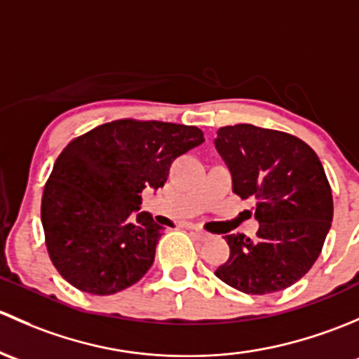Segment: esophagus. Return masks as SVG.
Instances as JSON below:
<instances>
[{"label": "esophagus", "mask_w": 359, "mask_h": 359, "mask_svg": "<svg viewBox=\"0 0 359 359\" xmlns=\"http://www.w3.org/2000/svg\"><path fill=\"white\" fill-rule=\"evenodd\" d=\"M188 230L195 231V233L198 235V238H201V240H207V238H210V233H207V231L204 230V228H201V226H195V224H191V226H188Z\"/></svg>", "instance_id": "obj_1"}]
</instances>
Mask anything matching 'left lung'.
Masks as SVG:
<instances>
[{"instance_id": "1", "label": "left lung", "mask_w": 359, "mask_h": 359, "mask_svg": "<svg viewBox=\"0 0 359 359\" xmlns=\"http://www.w3.org/2000/svg\"><path fill=\"white\" fill-rule=\"evenodd\" d=\"M233 178V194L256 201L257 238L226 235L230 257L216 276L250 295L294 285L311 269L334 217V198L315 150L289 133L224 126L214 140Z\"/></svg>"}]
</instances>
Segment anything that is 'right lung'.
I'll return each instance as SVG.
<instances>
[{
	"instance_id": "obj_1",
	"label": "right lung",
	"mask_w": 359,
	"mask_h": 359,
	"mask_svg": "<svg viewBox=\"0 0 359 359\" xmlns=\"http://www.w3.org/2000/svg\"><path fill=\"white\" fill-rule=\"evenodd\" d=\"M204 142L195 126L119 119L70 140L43 190L48 254L62 278L93 295L138 282L164 228L138 212L142 191L164 187L172 161Z\"/></svg>"
}]
</instances>
